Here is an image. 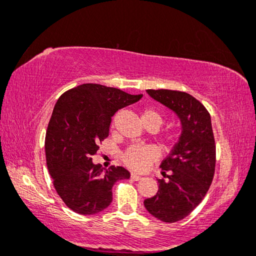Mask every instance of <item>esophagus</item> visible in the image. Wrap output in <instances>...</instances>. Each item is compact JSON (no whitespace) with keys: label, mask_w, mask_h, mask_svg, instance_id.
Masks as SVG:
<instances>
[{"label":"esophagus","mask_w":256,"mask_h":256,"mask_svg":"<svg viewBox=\"0 0 256 256\" xmlns=\"http://www.w3.org/2000/svg\"><path fill=\"white\" fill-rule=\"evenodd\" d=\"M131 178L133 179V180H140V179H142V177L139 176V174H132Z\"/></svg>","instance_id":"34e87169"}]
</instances>
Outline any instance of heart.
I'll use <instances>...</instances> for the list:
<instances>
[{"instance_id": "heart-1", "label": "heart", "mask_w": 256, "mask_h": 256, "mask_svg": "<svg viewBox=\"0 0 256 256\" xmlns=\"http://www.w3.org/2000/svg\"><path fill=\"white\" fill-rule=\"evenodd\" d=\"M142 120L147 126L154 125L160 128L163 123V117L154 109H146L142 114ZM168 144H172L177 140V132L174 130L166 132L162 136ZM160 158V150L155 146H131L123 154V161L128 168L136 171L147 170L152 162Z\"/></svg>"}]
</instances>
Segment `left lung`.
Returning a JSON list of instances; mask_svg holds the SVG:
<instances>
[{
	"instance_id": "left-lung-1",
	"label": "left lung",
	"mask_w": 256,
	"mask_h": 256,
	"mask_svg": "<svg viewBox=\"0 0 256 256\" xmlns=\"http://www.w3.org/2000/svg\"><path fill=\"white\" fill-rule=\"evenodd\" d=\"M147 93L176 112L182 122L180 138L160 166L166 179H158L156 196L144 201L148 212L156 218L174 223L196 208L212 185L216 144L210 114L200 101L185 92L147 90Z\"/></svg>"
}]
</instances>
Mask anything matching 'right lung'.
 I'll use <instances>...</instances> for the list:
<instances>
[{
    "mask_svg": "<svg viewBox=\"0 0 256 256\" xmlns=\"http://www.w3.org/2000/svg\"><path fill=\"white\" fill-rule=\"evenodd\" d=\"M142 94L132 95L98 84H82L60 95L46 132L48 171L56 192L71 210L93 215L112 201V186L128 179L123 166L104 170L92 162L98 144L109 136L112 117Z\"/></svg>",
    "mask_w": 256,
    "mask_h": 256,
    "instance_id": "1",
    "label": "right lung"
}]
</instances>
